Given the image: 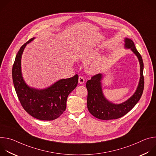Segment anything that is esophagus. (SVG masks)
<instances>
[{
  "mask_svg": "<svg viewBox=\"0 0 156 156\" xmlns=\"http://www.w3.org/2000/svg\"><path fill=\"white\" fill-rule=\"evenodd\" d=\"M84 82V78L82 76H79V78H78V83L80 84H83Z\"/></svg>",
  "mask_w": 156,
  "mask_h": 156,
  "instance_id": "1",
  "label": "esophagus"
}]
</instances>
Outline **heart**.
<instances>
[{"instance_id": "b5f03b06", "label": "heart", "mask_w": 156, "mask_h": 156, "mask_svg": "<svg viewBox=\"0 0 156 156\" xmlns=\"http://www.w3.org/2000/svg\"><path fill=\"white\" fill-rule=\"evenodd\" d=\"M98 54V49H93L86 51L81 55V58L83 60H90L94 58ZM105 63V59L103 57H98L94 60H93L89 66V70L91 72H99L104 65Z\"/></svg>"}]
</instances>
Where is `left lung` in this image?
<instances>
[{
  "label": "left lung",
  "instance_id": "8db88e82",
  "mask_svg": "<svg viewBox=\"0 0 156 156\" xmlns=\"http://www.w3.org/2000/svg\"><path fill=\"white\" fill-rule=\"evenodd\" d=\"M125 48L130 49L138 57L140 64V79L135 93L127 101L119 104L109 102L104 96L102 90L101 73L94 75L86 82L87 90V106L89 112L94 117L101 120H113L119 119L135 106L143 93L144 80L143 76L144 64L141 55L135 48L133 41L128 38L125 39Z\"/></svg>",
  "mask_w": 156,
  "mask_h": 156
}]
</instances>
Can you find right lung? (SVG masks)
I'll return each instance as SVG.
<instances>
[{
	"instance_id": "add662e5",
	"label": "right lung",
	"mask_w": 156,
	"mask_h": 156,
	"mask_svg": "<svg viewBox=\"0 0 156 156\" xmlns=\"http://www.w3.org/2000/svg\"><path fill=\"white\" fill-rule=\"evenodd\" d=\"M34 39L25 43L16 55L12 67L13 82L18 99L27 112L41 120H53L65 110L66 99L78 84V75L60 80L44 90L28 86L22 76L21 58L27 44Z\"/></svg>"
}]
</instances>
